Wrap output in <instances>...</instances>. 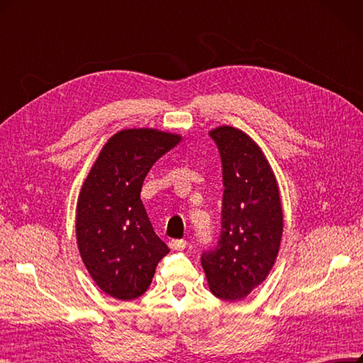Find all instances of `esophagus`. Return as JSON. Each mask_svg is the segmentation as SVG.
Instances as JSON below:
<instances>
[{"label":"esophagus","mask_w":363,"mask_h":363,"mask_svg":"<svg viewBox=\"0 0 363 363\" xmlns=\"http://www.w3.org/2000/svg\"><path fill=\"white\" fill-rule=\"evenodd\" d=\"M186 245H187V242L183 240V239H172V240H169V247H171V249H176V251H180V249H184Z\"/></svg>","instance_id":"34e87169"}]
</instances>
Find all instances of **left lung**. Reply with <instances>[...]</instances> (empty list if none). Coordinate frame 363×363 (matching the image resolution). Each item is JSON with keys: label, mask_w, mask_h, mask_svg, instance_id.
Instances as JSON below:
<instances>
[{"label": "left lung", "mask_w": 363, "mask_h": 363, "mask_svg": "<svg viewBox=\"0 0 363 363\" xmlns=\"http://www.w3.org/2000/svg\"><path fill=\"white\" fill-rule=\"evenodd\" d=\"M222 162V210L218 243L201 264L210 291L240 301L266 279L278 257L282 207L273 171L259 147L230 126L211 130Z\"/></svg>", "instance_id": "1"}]
</instances>
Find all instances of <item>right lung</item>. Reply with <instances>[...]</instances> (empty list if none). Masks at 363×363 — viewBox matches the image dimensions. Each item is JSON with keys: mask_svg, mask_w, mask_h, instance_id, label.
<instances>
[{"mask_svg": "<svg viewBox=\"0 0 363 363\" xmlns=\"http://www.w3.org/2000/svg\"><path fill=\"white\" fill-rule=\"evenodd\" d=\"M179 143V135L155 129L121 130L84 182L77 207L79 252L99 289L120 301L144 294L169 252L140 195L150 168Z\"/></svg>", "mask_w": 363, "mask_h": 363, "instance_id": "obj_1", "label": "right lung"}]
</instances>
